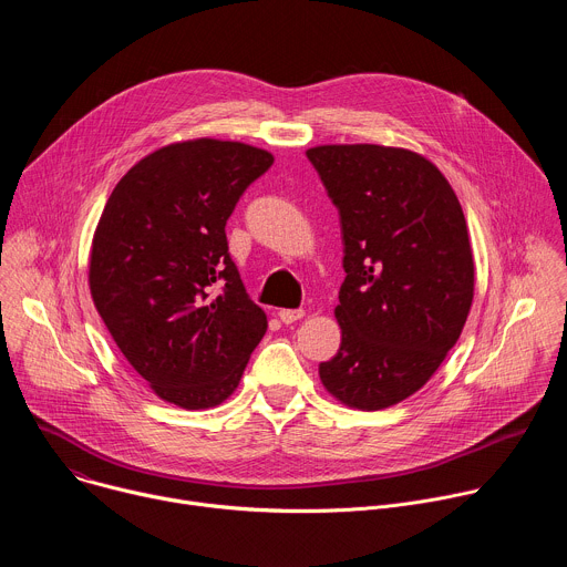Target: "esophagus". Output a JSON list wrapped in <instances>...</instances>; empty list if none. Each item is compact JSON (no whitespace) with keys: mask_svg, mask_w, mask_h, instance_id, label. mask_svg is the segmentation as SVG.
Instances as JSON below:
<instances>
[{"mask_svg":"<svg viewBox=\"0 0 567 567\" xmlns=\"http://www.w3.org/2000/svg\"><path fill=\"white\" fill-rule=\"evenodd\" d=\"M302 316H305L302 309H280V311H278V318L285 322V326H291V322L300 320Z\"/></svg>","mask_w":567,"mask_h":567,"instance_id":"1","label":"esophagus"}]
</instances>
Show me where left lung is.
Masks as SVG:
<instances>
[{"mask_svg": "<svg viewBox=\"0 0 567 567\" xmlns=\"http://www.w3.org/2000/svg\"><path fill=\"white\" fill-rule=\"evenodd\" d=\"M307 158L339 208L341 348L326 390L359 411L415 394L457 343L473 302L462 206L435 164L403 147L316 145Z\"/></svg>", "mask_w": 567, "mask_h": 567, "instance_id": "left-lung-1", "label": "left lung"}]
</instances>
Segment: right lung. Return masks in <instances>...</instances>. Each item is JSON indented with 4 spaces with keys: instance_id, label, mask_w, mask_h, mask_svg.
Returning <instances> with one entry per match:
<instances>
[{
    "instance_id": "right-lung-1",
    "label": "right lung",
    "mask_w": 567,
    "mask_h": 567,
    "mask_svg": "<svg viewBox=\"0 0 567 567\" xmlns=\"http://www.w3.org/2000/svg\"><path fill=\"white\" fill-rule=\"evenodd\" d=\"M271 164V152L237 141L171 143L127 171L99 219L94 305L127 363L179 409L230 396L267 332L224 226Z\"/></svg>"
}]
</instances>
